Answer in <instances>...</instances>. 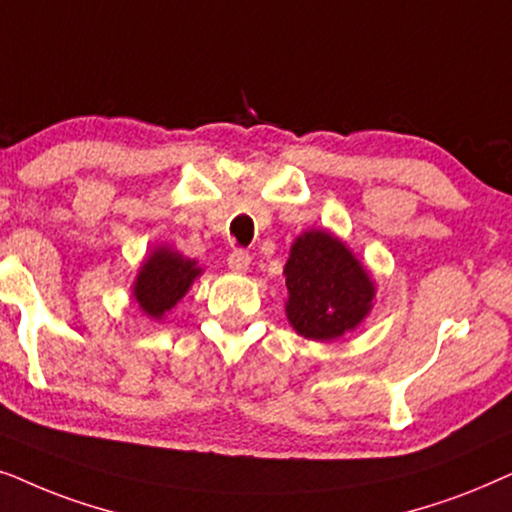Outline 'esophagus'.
Segmentation results:
<instances>
[{
	"label": "esophagus",
	"instance_id": "34e87169",
	"mask_svg": "<svg viewBox=\"0 0 512 512\" xmlns=\"http://www.w3.org/2000/svg\"><path fill=\"white\" fill-rule=\"evenodd\" d=\"M227 264H229V269L234 271V274H245V271L250 269V255L245 250H234L229 255Z\"/></svg>",
	"mask_w": 512,
	"mask_h": 512
}]
</instances>
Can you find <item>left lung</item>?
<instances>
[{
  "label": "left lung",
  "mask_w": 512,
  "mask_h": 512,
  "mask_svg": "<svg viewBox=\"0 0 512 512\" xmlns=\"http://www.w3.org/2000/svg\"><path fill=\"white\" fill-rule=\"evenodd\" d=\"M285 316L297 335L332 342L370 316L377 283L342 238L327 229L302 231L283 267Z\"/></svg>",
  "instance_id": "obj_1"
}]
</instances>
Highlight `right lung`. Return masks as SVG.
<instances>
[{
    "label": "right lung",
    "instance_id": "right-lung-1",
    "mask_svg": "<svg viewBox=\"0 0 512 512\" xmlns=\"http://www.w3.org/2000/svg\"><path fill=\"white\" fill-rule=\"evenodd\" d=\"M201 274L199 262L189 260L173 245L161 243L142 260L131 288L133 299L147 318L163 320Z\"/></svg>",
    "mask_w": 512,
    "mask_h": 512
}]
</instances>
